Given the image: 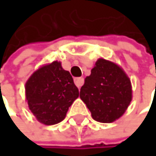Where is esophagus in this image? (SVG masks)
<instances>
[{"instance_id": "esophagus-1", "label": "esophagus", "mask_w": 156, "mask_h": 156, "mask_svg": "<svg viewBox=\"0 0 156 156\" xmlns=\"http://www.w3.org/2000/svg\"><path fill=\"white\" fill-rule=\"evenodd\" d=\"M74 83L78 87V89H80V88L82 87L83 83H84V79L83 78H76V79L74 80Z\"/></svg>"}]
</instances>
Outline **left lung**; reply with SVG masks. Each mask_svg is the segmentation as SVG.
Instances as JSON below:
<instances>
[{"instance_id": "obj_1", "label": "left lung", "mask_w": 156, "mask_h": 156, "mask_svg": "<svg viewBox=\"0 0 156 156\" xmlns=\"http://www.w3.org/2000/svg\"><path fill=\"white\" fill-rule=\"evenodd\" d=\"M80 98L96 121L111 123L123 115L131 102V82L118 65L100 58L85 78Z\"/></svg>"}]
</instances>
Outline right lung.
<instances>
[{
    "label": "right lung",
    "mask_w": 156,
    "mask_h": 156,
    "mask_svg": "<svg viewBox=\"0 0 156 156\" xmlns=\"http://www.w3.org/2000/svg\"><path fill=\"white\" fill-rule=\"evenodd\" d=\"M25 91L29 108L38 121L46 125L62 121L68 107L79 97L72 76L58 61L34 72L25 85Z\"/></svg>",
    "instance_id": "right-lung-1"
}]
</instances>
